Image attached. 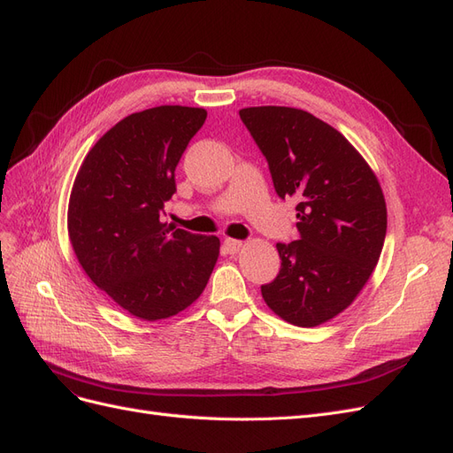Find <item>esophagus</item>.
Segmentation results:
<instances>
[{
    "mask_svg": "<svg viewBox=\"0 0 453 453\" xmlns=\"http://www.w3.org/2000/svg\"><path fill=\"white\" fill-rule=\"evenodd\" d=\"M242 242L240 240H232V238H226L225 242H223V248H225V251L226 253H230V255H234V253H238L240 250H242Z\"/></svg>",
    "mask_w": 453,
    "mask_h": 453,
    "instance_id": "esophagus-1",
    "label": "esophagus"
}]
</instances>
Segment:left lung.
<instances>
[{"instance_id":"1","label":"left lung","mask_w":453,"mask_h":453,"mask_svg":"<svg viewBox=\"0 0 453 453\" xmlns=\"http://www.w3.org/2000/svg\"><path fill=\"white\" fill-rule=\"evenodd\" d=\"M240 119L268 160L278 196L298 202V240L276 245L281 268L260 293L287 323L318 326L372 276L388 230L386 198L359 150L321 119L281 105L245 107Z\"/></svg>"}]
</instances>
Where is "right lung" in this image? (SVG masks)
Masks as SVG:
<instances>
[{"mask_svg": "<svg viewBox=\"0 0 453 453\" xmlns=\"http://www.w3.org/2000/svg\"><path fill=\"white\" fill-rule=\"evenodd\" d=\"M205 117V109L183 105L128 115L88 150L72 188L67 234L79 265L143 321L188 308L217 263V236L160 221L175 193L177 162Z\"/></svg>", "mask_w": 453, "mask_h": 453, "instance_id": "1", "label": "right lung"}]
</instances>
